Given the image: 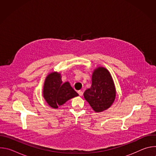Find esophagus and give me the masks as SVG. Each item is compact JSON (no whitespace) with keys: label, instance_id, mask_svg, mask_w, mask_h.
Masks as SVG:
<instances>
[{"label":"esophagus","instance_id":"34e87169","mask_svg":"<svg viewBox=\"0 0 156 156\" xmlns=\"http://www.w3.org/2000/svg\"><path fill=\"white\" fill-rule=\"evenodd\" d=\"M78 94H79L80 96H82L83 94V92L82 91H81V90L78 91Z\"/></svg>","mask_w":156,"mask_h":156}]
</instances>
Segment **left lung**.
<instances>
[{
    "mask_svg": "<svg viewBox=\"0 0 156 156\" xmlns=\"http://www.w3.org/2000/svg\"><path fill=\"white\" fill-rule=\"evenodd\" d=\"M115 89L108 71L103 67L95 70L92 85L84 93L85 99L95 112H102L112 104L115 98Z\"/></svg>",
    "mask_w": 156,
    "mask_h": 156,
    "instance_id": "8db88e82",
    "label": "left lung"
}]
</instances>
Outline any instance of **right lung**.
Instances as JSON below:
<instances>
[{
  "instance_id": "obj_1",
  "label": "right lung",
  "mask_w": 156,
  "mask_h": 156,
  "mask_svg": "<svg viewBox=\"0 0 156 156\" xmlns=\"http://www.w3.org/2000/svg\"><path fill=\"white\" fill-rule=\"evenodd\" d=\"M43 90L44 99L54 108L78 96L69 82L62 83L60 75L57 72H53L47 76Z\"/></svg>"
}]
</instances>
